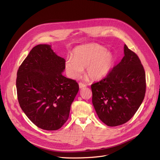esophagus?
<instances>
[{"label": "esophagus", "mask_w": 160, "mask_h": 160, "mask_svg": "<svg viewBox=\"0 0 160 160\" xmlns=\"http://www.w3.org/2000/svg\"><path fill=\"white\" fill-rule=\"evenodd\" d=\"M79 88H85V87H87L85 84H84V83H82V82H79Z\"/></svg>", "instance_id": "1"}]
</instances>
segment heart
Masks as SVG:
<instances>
[{
	"label": "heart",
	"instance_id": "1",
	"mask_svg": "<svg viewBox=\"0 0 160 160\" xmlns=\"http://www.w3.org/2000/svg\"><path fill=\"white\" fill-rule=\"evenodd\" d=\"M114 63V55L102 45L88 43L75 48L71 58L65 60L64 67L68 77L78 78L85 67V74L93 81L100 80L110 72Z\"/></svg>",
	"mask_w": 160,
	"mask_h": 160
}]
</instances>
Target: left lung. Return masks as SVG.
Here are the masks:
<instances>
[{
    "mask_svg": "<svg viewBox=\"0 0 160 160\" xmlns=\"http://www.w3.org/2000/svg\"><path fill=\"white\" fill-rule=\"evenodd\" d=\"M124 49L121 62L105 78L91 85L96 112L108 126L130 120L145 96L146 76L141 60L126 45Z\"/></svg>",
    "mask_w": 160,
    "mask_h": 160,
    "instance_id": "obj_1",
    "label": "left lung"
}]
</instances>
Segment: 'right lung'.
Wrapping results in <instances>:
<instances>
[{
	"label": "right lung",
	"mask_w": 160,
	"mask_h": 160,
	"mask_svg": "<svg viewBox=\"0 0 160 160\" xmlns=\"http://www.w3.org/2000/svg\"><path fill=\"white\" fill-rule=\"evenodd\" d=\"M65 60L47 44L32 49L17 73L18 99L21 109L37 127L57 130L69 117L79 85L62 73Z\"/></svg>",
	"instance_id": "1"
}]
</instances>
